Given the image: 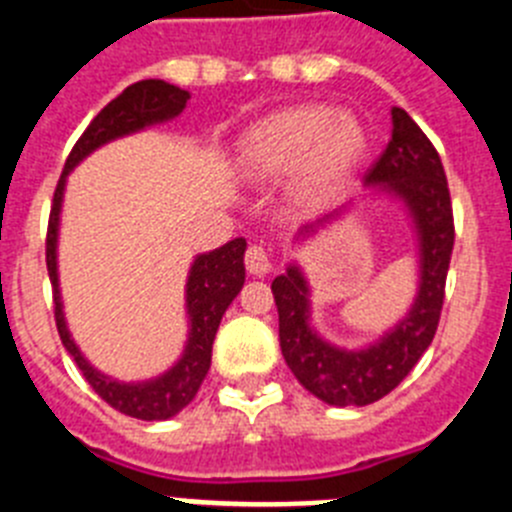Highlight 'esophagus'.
I'll return each mask as SVG.
<instances>
[{
	"instance_id": "34e87169",
	"label": "esophagus",
	"mask_w": 512,
	"mask_h": 512,
	"mask_svg": "<svg viewBox=\"0 0 512 512\" xmlns=\"http://www.w3.org/2000/svg\"><path fill=\"white\" fill-rule=\"evenodd\" d=\"M246 269L253 277H264L271 271V253L266 251V246H251L246 251Z\"/></svg>"
}]
</instances>
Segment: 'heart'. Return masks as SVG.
<instances>
[{
  "instance_id": "b5f03b06",
  "label": "heart",
  "mask_w": 512,
  "mask_h": 512,
  "mask_svg": "<svg viewBox=\"0 0 512 512\" xmlns=\"http://www.w3.org/2000/svg\"><path fill=\"white\" fill-rule=\"evenodd\" d=\"M366 146L369 135L356 115L328 104H297L248 130L241 166L246 174L266 179L295 171L297 192L307 200H323L359 169Z\"/></svg>"
}]
</instances>
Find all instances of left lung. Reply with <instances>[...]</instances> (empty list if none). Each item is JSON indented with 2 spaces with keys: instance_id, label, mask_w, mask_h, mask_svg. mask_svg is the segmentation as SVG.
<instances>
[{
  "instance_id": "1",
  "label": "left lung",
  "mask_w": 512,
  "mask_h": 512,
  "mask_svg": "<svg viewBox=\"0 0 512 512\" xmlns=\"http://www.w3.org/2000/svg\"><path fill=\"white\" fill-rule=\"evenodd\" d=\"M364 187L390 194L408 210L418 241V295L408 315L364 348L328 343L310 325V284L297 264L271 282L279 310V346L297 382L328 405H372L390 395L425 354L436 336L443 289L454 251V215L441 158L413 117L392 107V138L377 164L366 171ZM348 205L302 225L297 241L318 233Z\"/></svg>"
}]
</instances>
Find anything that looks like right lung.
Masks as SVG:
<instances>
[{
	"label": "right lung",
	"mask_w": 512,
	"mask_h": 512,
	"mask_svg": "<svg viewBox=\"0 0 512 512\" xmlns=\"http://www.w3.org/2000/svg\"><path fill=\"white\" fill-rule=\"evenodd\" d=\"M189 92L174 87L169 81L143 79L138 84H130L120 97L112 99L76 140L74 151L66 158L63 174L58 179L56 194H53L51 220H48V238H45V264H48V277L53 284V305H56V325L63 346L74 356L76 366L81 369L84 379L92 384V390L102 397L107 405H112L120 413L138 420H166L184 410L194 400L200 390L202 379L210 372L212 361V341L220 328L225 310L235 295L241 292L246 282V266H243V253H246V238H235L225 246L215 248L210 253H200L194 259L187 277V318L189 336L184 346L182 359L171 366L161 377L146 379V382H120L99 369H94L81 354L76 341L71 338V330L66 325L61 302V287H58V225H61V205L63 189H66V176L79 166L89 153L110 140L122 135L138 133L158 122H169L176 115H182L187 107Z\"/></svg>",
	"instance_id": "add662e5"
}]
</instances>
